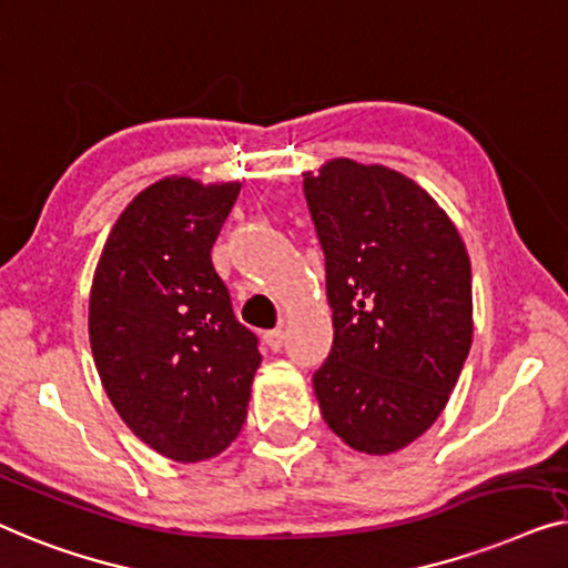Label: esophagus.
<instances>
[{"instance_id": "34e87169", "label": "esophagus", "mask_w": 568, "mask_h": 568, "mask_svg": "<svg viewBox=\"0 0 568 568\" xmlns=\"http://www.w3.org/2000/svg\"><path fill=\"white\" fill-rule=\"evenodd\" d=\"M283 342H285V334L283 329H273V332H265V345L273 349V353H281L283 349Z\"/></svg>"}]
</instances>
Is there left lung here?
Segmentation results:
<instances>
[{
    "mask_svg": "<svg viewBox=\"0 0 568 568\" xmlns=\"http://www.w3.org/2000/svg\"><path fill=\"white\" fill-rule=\"evenodd\" d=\"M334 342L314 373L322 417L388 455L445 409L474 337L470 262L445 211L404 174L334 159L303 174Z\"/></svg>",
    "mask_w": 568,
    "mask_h": 568,
    "instance_id": "1",
    "label": "left lung"
}]
</instances>
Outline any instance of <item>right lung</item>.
<instances>
[{
  "mask_svg": "<svg viewBox=\"0 0 568 568\" xmlns=\"http://www.w3.org/2000/svg\"><path fill=\"white\" fill-rule=\"evenodd\" d=\"M239 190L156 182L115 221L94 270L90 342L102 386L135 437L180 463L234 443L262 363L211 260Z\"/></svg>",
  "mask_w": 568,
  "mask_h": 568,
  "instance_id": "1",
  "label": "right lung"
}]
</instances>
